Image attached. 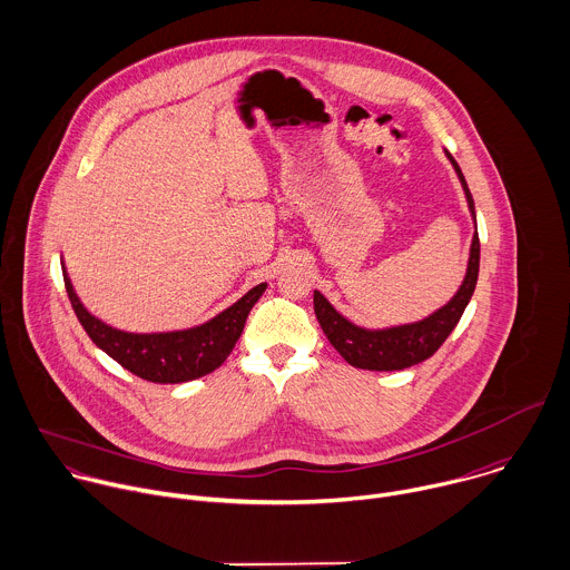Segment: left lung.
<instances>
[{"instance_id":"8db88e82","label":"left lung","mask_w":570,"mask_h":570,"mask_svg":"<svg viewBox=\"0 0 570 570\" xmlns=\"http://www.w3.org/2000/svg\"><path fill=\"white\" fill-rule=\"evenodd\" d=\"M446 157H449L453 170L458 173L462 190L466 194L471 216L475 220V205H473V196L469 191V186L464 181V175L449 153H446ZM478 272H480V238H478V225H475V234H473L471 252H469L466 276H464L460 289L444 307H440L424 321L386 327V330H365V327L350 323L343 314H338L321 292H314V312H316V318H318L325 336L334 345V350L352 367L370 370V372H397V370H406L411 365H417V363L431 358L440 350V345L455 330L458 321L462 318V314L475 292Z\"/></svg>"}]
</instances>
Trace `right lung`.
Returning a JSON list of instances; mask_svg holds the SVG:
<instances>
[{"label": "right lung", "mask_w": 570, "mask_h": 570, "mask_svg": "<svg viewBox=\"0 0 570 570\" xmlns=\"http://www.w3.org/2000/svg\"><path fill=\"white\" fill-rule=\"evenodd\" d=\"M61 269L70 305L92 343L115 358L124 370L159 384L188 382L220 367L240 338L249 309L267 287V283L252 287L232 307L198 327L161 334H132L115 330L95 318L75 294L63 263Z\"/></svg>", "instance_id": "1"}]
</instances>
